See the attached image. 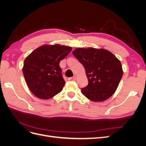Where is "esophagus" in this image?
I'll use <instances>...</instances> for the list:
<instances>
[{
	"label": "esophagus",
	"mask_w": 146,
	"mask_h": 146,
	"mask_svg": "<svg viewBox=\"0 0 146 146\" xmlns=\"http://www.w3.org/2000/svg\"><path fill=\"white\" fill-rule=\"evenodd\" d=\"M76 79H77L76 76H73L72 77L69 78V80H76Z\"/></svg>",
	"instance_id": "obj_1"
}]
</instances>
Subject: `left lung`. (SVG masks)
Returning a JSON list of instances; mask_svg holds the SVG:
<instances>
[{"label": "left lung", "instance_id": "obj_1", "mask_svg": "<svg viewBox=\"0 0 146 146\" xmlns=\"http://www.w3.org/2000/svg\"><path fill=\"white\" fill-rule=\"evenodd\" d=\"M85 69L88 85L82 93L93 102H102L116 91L123 70L121 61L104 48H77L72 52Z\"/></svg>", "mask_w": 146, "mask_h": 146}]
</instances>
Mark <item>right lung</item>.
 <instances>
[{"instance_id":"add662e5","label":"right lung","mask_w":146,"mask_h":146,"mask_svg":"<svg viewBox=\"0 0 146 146\" xmlns=\"http://www.w3.org/2000/svg\"><path fill=\"white\" fill-rule=\"evenodd\" d=\"M72 47L60 44L43 45L25 58L23 72L30 91L41 99H48L62 91L65 81L59 64Z\"/></svg>"}]
</instances>
